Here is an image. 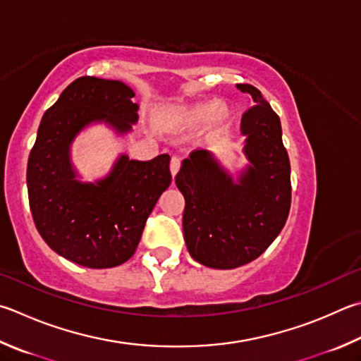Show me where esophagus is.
Returning <instances> with one entry per match:
<instances>
[{
  "instance_id": "1",
  "label": "esophagus",
  "mask_w": 361,
  "mask_h": 361,
  "mask_svg": "<svg viewBox=\"0 0 361 361\" xmlns=\"http://www.w3.org/2000/svg\"><path fill=\"white\" fill-rule=\"evenodd\" d=\"M180 166H181L180 158H176V156H173L172 161H170V172H172V176H175L176 173H178Z\"/></svg>"
}]
</instances>
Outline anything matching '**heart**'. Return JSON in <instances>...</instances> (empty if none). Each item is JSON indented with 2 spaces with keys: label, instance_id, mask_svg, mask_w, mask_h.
Masks as SVG:
<instances>
[{
  "label": "heart",
  "instance_id": "obj_1",
  "mask_svg": "<svg viewBox=\"0 0 361 361\" xmlns=\"http://www.w3.org/2000/svg\"><path fill=\"white\" fill-rule=\"evenodd\" d=\"M209 118V124L213 128H219L231 118V110L226 104H218L214 106L213 102H202L195 104L192 107H188L181 112V120L186 124H199Z\"/></svg>",
  "mask_w": 361,
  "mask_h": 361
}]
</instances>
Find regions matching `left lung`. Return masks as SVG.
Masks as SVG:
<instances>
[{
  "label": "left lung",
  "mask_w": 361,
  "mask_h": 361,
  "mask_svg": "<svg viewBox=\"0 0 361 361\" xmlns=\"http://www.w3.org/2000/svg\"><path fill=\"white\" fill-rule=\"evenodd\" d=\"M237 88L255 104L241 118L247 166L237 181L208 149H194L175 176L186 202L188 251L199 264L218 270L257 259L283 231L290 209V162L279 116L252 85Z\"/></svg>",
  "instance_id": "obj_1"
}]
</instances>
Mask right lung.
Segmentation results:
<instances>
[{
	"mask_svg": "<svg viewBox=\"0 0 361 361\" xmlns=\"http://www.w3.org/2000/svg\"><path fill=\"white\" fill-rule=\"evenodd\" d=\"M134 91L120 80L80 77L44 114L32 147L26 186L32 219L56 254L87 268H112L133 257L143 227L172 183L170 156L152 161L118 156L107 176L83 183L71 161V145L93 123L118 135L139 120Z\"/></svg>",
	"mask_w": 361,
	"mask_h": 361,
	"instance_id": "add662e5",
	"label": "right lung"
}]
</instances>
